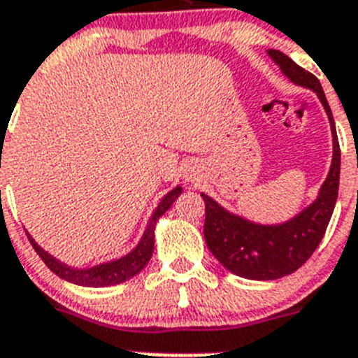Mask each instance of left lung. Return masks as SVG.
I'll return each mask as SVG.
<instances>
[{
  "label": "left lung",
  "instance_id": "1",
  "mask_svg": "<svg viewBox=\"0 0 358 358\" xmlns=\"http://www.w3.org/2000/svg\"><path fill=\"white\" fill-rule=\"evenodd\" d=\"M268 55L273 57L274 62L294 84L305 85L317 93L334 132V159L317 201L296 218L280 226H260L249 222L245 218L227 213L222 206H218L217 202L202 194L206 204L204 240L208 249L227 271L248 280H278L296 273L321 243L339 194V140L330 106L317 77L297 66L283 52L268 50Z\"/></svg>",
  "mask_w": 358,
  "mask_h": 358
}]
</instances>
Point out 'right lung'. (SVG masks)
Instances as JSON below:
<instances>
[{
  "mask_svg": "<svg viewBox=\"0 0 358 358\" xmlns=\"http://www.w3.org/2000/svg\"><path fill=\"white\" fill-rule=\"evenodd\" d=\"M179 194H181V188L177 186L176 189H172V192L161 201L157 210L152 215L143 238H141V242L138 243V248H136L131 255L123 256L120 260L109 262V264L98 265V267L84 268V271L69 268L68 265L57 262L53 256L48 255V252H44L43 249L34 242V238H31L30 235H28V240H30L31 248L36 249L37 255L41 256V260L48 265V268L52 273H55L57 276H61L62 280L71 281V283H77V285L82 287H109L116 285V283H123V281H127L129 278L136 276V274L140 273L141 268L148 264L152 252H154V227H156L157 218L172 206L173 201H176Z\"/></svg>",
  "mask_w": 358,
  "mask_h": 358,
  "instance_id": "1",
  "label": "right lung"
}]
</instances>
